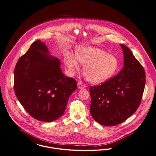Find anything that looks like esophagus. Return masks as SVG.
I'll use <instances>...</instances> for the list:
<instances>
[{"instance_id": "obj_1", "label": "esophagus", "mask_w": 156, "mask_h": 156, "mask_svg": "<svg viewBox=\"0 0 156 156\" xmlns=\"http://www.w3.org/2000/svg\"><path fill=\"white\" fill-rule=\"evenodd\" d=\"M77 86H78V88L80 89H84V88L86 87V85H85L84 84H83V83H81L80 82H79L77 83Z\"/></svg>"}]
</instances>
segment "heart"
<instances>
[{"mask_svg":"<svg viewBox=\"0 0 156 156\" xmlns=\"http://www.w3.org/2000/svg\"><path fill=\"white\" fill-rule=\"evenodd\" d=\"M79 62L84 65L83 72L91 83H102L116 71L118 61L114 55L104 50L88 46H77L75 56L69 54L64 62L69 73L73 74L80 69Z\"/></svg>","mask_w":156,"mask_h":156,"instance_id":"b5f03b06","label":"heart"}]
</instances>
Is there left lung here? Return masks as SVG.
Listing matches in <instances>:
<instances>
[{"instance_id": "1", "label": "left lung", "mask_w": 156, "mask_h": 156, "mask_svg": "<svg viewBox=\"0 0 156 156\" xmlns=\"http://www.w3.org/2000/svg\"><path fill=\"white\" fill-rule=\"evenodd\" d=\"M120 45L124 54L121 71L102 84L89 88L91 115L105 126L119 124L133 114L140 104L145 87L143 67L126 45Z\"/></svg>"}]
</instances>
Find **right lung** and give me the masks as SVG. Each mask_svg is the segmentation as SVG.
Segmentation results:
<instances>
[{
	"label": "right lung",
	"mask_w": 156,
	"mask_h": 156,
	"mask_svg": "<svg viewBox=\"0 0 156 156\" xmlns=\"http://www.w3.org/2000/svg\"><path fill=\"white\" fill-rule=\"evenodd\" d=\"M60 64L40 40L34 42L16 64L15 92L35 119L52 122L62 116L69 97L77 87L73 78L64 76Z\"/></svg>",
	"instance_id": "1"
}]
</instances>
